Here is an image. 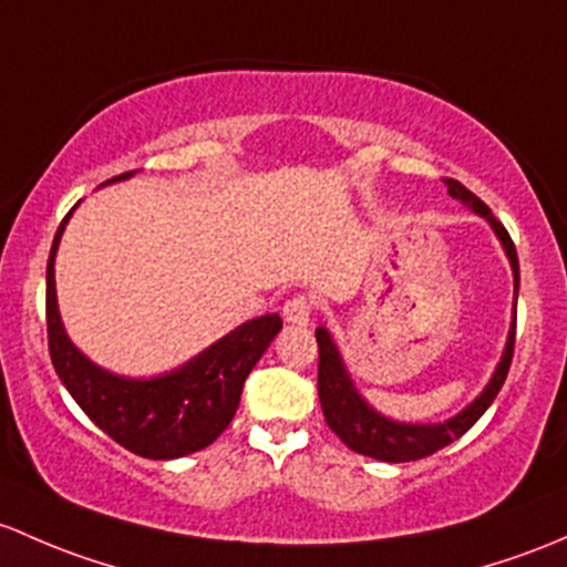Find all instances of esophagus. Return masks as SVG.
Here are the masks:
<instances>
[{
    "label": "esophagus",
    "mask_w": 567,
    "mask_h": 567,
    "mask_svg": "<svg viewBox=\"0 0 567 567\" xmlns=\"http://www.w3.org/2000/svg\"><path fill=\"white\" fill-rule=\"evenodd\" d=\"M282 315H285V320H288V323L307 326L309 320H312V301H309L307 296H293L290 301H285Z\"/></svg>",
    "instance_id": "obj_1"
}]
</instances>
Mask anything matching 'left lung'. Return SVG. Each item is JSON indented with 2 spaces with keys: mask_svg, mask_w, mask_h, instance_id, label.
Wrapping results in <instances>:
<instances>
[{
  "mask_svg": "<svg viewBox=\"0 0 567 567\" xmlns=\"http://www.w3.org/2000/svg\"><path fill=\"white\" fill-rule=\"evenodd\" d=\"M449 184V195L456 198L458 204L467 206L470 212L484 217L492 225L494 236L503 244L505 255L511 260V271H514V307L516 296H519V258H516V247L511 241L508 230L503 228V223H497V217L492 214L484 200L475 198L464 184L454 182V178H445ZM318 337V350H320V363H318V393H320V408H323L326 424L331 426V432L348 445L350 451L363 456L380 458V462H413V458H424L434 451L445 449L454 440L462 437L481 415L486 413L488 404L494 402L499 389H503L505 378H508L511 359H514V339H516V309L514 320H511L508 342H505L499 363L494 367V374L488 378L486 389L473 399L464 410H458L456 415H451L449 421H440V424H404V421L389 419L380 410H374L367 399L361 396V391L355 389L353 378H350L348 367H344L342 353H339L337 342L329 333L326 326H320L315 331Z\"/></svg>",
  "mask_w": 567,
  "mask_h": 567,
  "instance_id": "obj_1",
  "label": "left lung"
}]
</instances>
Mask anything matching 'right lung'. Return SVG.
I'll return each mask as SVG.
<instances>
[{"label":"right lung","mask_w":567,"mask_h":567,"mask_svg":"<svg viewBox=\"0 0 567 567\" xmlns=\"http://www.w3.org/2000/svg\"><path fill=\"white\" fill-rule=\"evenodd\" d=\"M130 171L111 182H122ZM73 214V212H70ZM68 217L53 236L45 271L48 350L53 369L89 419L143 458H178L212 445L234 421L247 374L282 329L277 312L247 320L204 353L154 378H124L97 367L70 342L56 303V249Z\"/></svg>","instance_id":"1"}]
</instances>
